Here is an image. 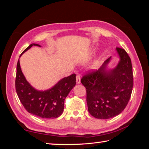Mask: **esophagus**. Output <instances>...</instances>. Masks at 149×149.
<instances>
[{"label":"esophagus","mask_w":149,"mask_h":149,"mask_svg":"<svg viewBox=\"0 0 149 149\" xmlns=\"http://www.w3.org/2000/svg\"><path fill=\"white\" fill-rule=\"evenodd\" d=\"M76 83L77 84H79L81 83V77L80 75H77L76 76Z\"/></svg>","instance_id":"esophagus-1"}]
</instances>
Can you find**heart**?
<instances>
[{"instance_id": "b5f03b06", "label": "heart", "mask_w": 149, "mask_h": 149, "mask_svg": "<svg viewBox=\"0 0 149 149\" xmlns=\"http://www.w3.org/2000/svg\"><path fill=\"white\" fill-rule=\"evenodd\" d=\"M96 66V64H94V65H93V67H95Z\"/></svg>"}]
</instances>
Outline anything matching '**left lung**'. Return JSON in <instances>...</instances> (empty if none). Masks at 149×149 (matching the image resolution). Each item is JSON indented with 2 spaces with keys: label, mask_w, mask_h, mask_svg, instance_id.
Listing matches in <instances>:
<instances>
[{
  "label": "left lung",
  "mask_w": 149,
  "mask_h": 149,
  "mask_svg": "<svg viewBox=\"0 0 149 149\" xmlns=\"http://www.w3.org/2000/svg\"><path fill=\"white\" fill-rule=\"evenodd\" d=\"M119 61L114 68L108 65L112 56L97 71L84 75L81 82L86 88L90 114L98 119H109L125 109L133 86L132 61L125 50L116 49Z\"/></svg>",
  "instance_id": "8db88e82"
}]
</instances>
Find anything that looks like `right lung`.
<instances>
[{"label":"right lung","mask_w":149,"mask_h":149,"mask_svg":"<svg viewBox=\"0 0 149 149\" xmlns=\"http://www.w3.org/2000/svg\"><path fill=\"white\" fill-rule=\"evenodd\" d=\"M33 46L41 47L35 43L29 45L19 57ZM75 74H74L62 78L49 89L37 90L27 81L22 72L19 60L17 61L16 77L17 95L27 112L40 118L53 119L62 114L64 100L75 87Z\"/></svg>","instance_id":"right-lung-1"}]
</instances>
